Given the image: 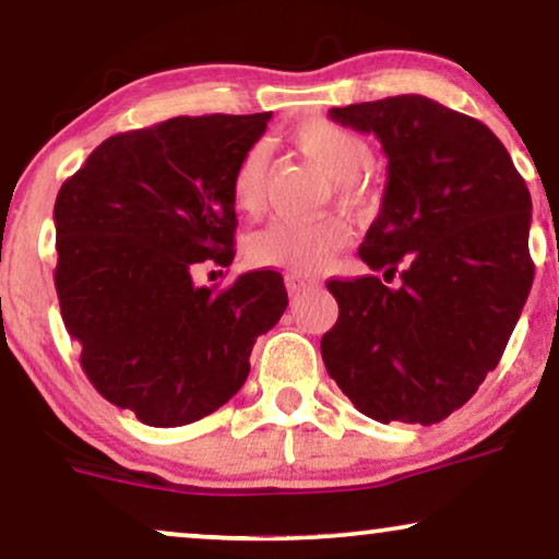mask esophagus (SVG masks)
<instances>
[{"label":"esophagus","mask_w":559,"mask_h":559,"mask_svg":"<svg viewBox=\"0 0 559 559\" xmlns=\"http://www.w3.org/2000/svg\"><path fill=\"white\" fill-rule=\"evenodd\" d=\"M285 285H287V293L289 295H300L305 287H312L318 285L316 277H308V274H300V272H289L285 277Z\"/></svg>","instance_id":"obj_1"}]
</instances>
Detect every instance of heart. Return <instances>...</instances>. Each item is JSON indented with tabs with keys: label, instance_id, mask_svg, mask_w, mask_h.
Masks as SVG:
<instances>
[{
	"label": "heart",
	"instance_id": "1",
	"mask_svg": "<svg viewBox=\"0 0 559 559\" xmlns=\"http://www.w3.org/2000/svg\"><path fill=\"white\" fill-rule=\"evenodd\" d=\"M289 140L331 178L341 209L354 216H373L384 201V186L371 170L373 147L356 129L331 119H305L289 132ZM270 150L257 142L243 152L231 173V201L236 211L254 216L264 203ZM348 226L338 216L274 218L249 239V259L257 266L310 272L323 266L348 243Z\"/></svg>",
	"mask_w": 559,
	"mask_h": 559
}]
</instances>
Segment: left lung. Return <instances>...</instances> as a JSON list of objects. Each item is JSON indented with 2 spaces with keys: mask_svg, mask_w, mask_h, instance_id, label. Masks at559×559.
Returning <instances> with one entry per match:
<instances>
[{
  "mask_svg": "<svg viewBox=\"0 0 559 559\" xmlns=\"http://www.w3.org/2000/svg\"><path fill=\"white\" fill-rule=\"evenodd\" d=\"M328 114L379 136L389 180L358 249L373 274L325 282L338 302L325 369L366 417L435 425L478 392L522 316L530 190L484 121L427 96Z\"/></svg>",
  "mask_w": 559,
  "mask_h": 559,
  "instance_id": "1",
  "label": "left lung"
}]
</instances>
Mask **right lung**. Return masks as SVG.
Masks as SVG:
<instances>
[{"label":"right lung","mask_w":559,"mask_h":559,"mask_svg":"<svg viewBox=\"0 0 559 559\" xmlns=\"http://www.w3.org/2000/svg\"><path fill=\"white\" fill-rule=\"evenodd\" d=\"M272 111L175 117L114 134L56 198V289L98 394L150 427H180L231 400L257 335L287 308L282 274L195 287L234 259L231 173Z\"/></svg>","instance_id":"add662e5"}]
</instances>
